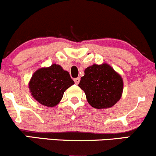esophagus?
I'll return each instance as SVG.
<instances>
[{"instance_id": "esophagus-1", "label": "esophagus", "mask_w": 156, "mask_h": 156, "mask_svg": "<svg viewBox=\"0 0 156 156\" xmlns=\"http://www.w3.org/2000/svg\"><path fill=\"white\" fill-rule=\"evenodd\" d=\"M80 78H75L74 79V81H75V83H76V84H78L79 83V82H80Z\"/></svg>"}]
</instances>
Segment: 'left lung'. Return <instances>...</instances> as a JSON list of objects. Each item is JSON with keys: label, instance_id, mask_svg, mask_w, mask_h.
<instances>
[{"label": "left lung", "instance_id": "8db88e82", "mask_svg": "<svg viewBox=\"0 0 156 156\" xmlns=\"http://www.w3.org/2000/svg\"><path fill=\"white\" fill-rule=\"evenodd\" d=\"M78 87L84 91L87 101L92 107L108 108L120 99L123 80L108 64H93L85 69Z\"/></svg>", "mask_w": 156, "mask_h": 156}]
</instances>
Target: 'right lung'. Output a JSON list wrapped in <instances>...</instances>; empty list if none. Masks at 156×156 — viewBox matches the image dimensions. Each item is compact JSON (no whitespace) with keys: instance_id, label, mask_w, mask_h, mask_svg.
<instances>
[{"instance_id":"1","label":"right lung","mask_w":156,"mask_h":156,"mask_svg":"<svg viewBox=\"0 0 156 156\" xmlns=\"http://www.w3.org/2000/svg\"><path fill=\"white\" fill-rule=\"evenodd\" d=\"M74 83L69 73L54 64L36 71L29 82V89L36 101L53 107L59 103L66 89Z\"/></svg>"}]
</instances>
